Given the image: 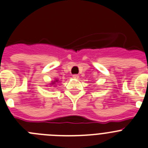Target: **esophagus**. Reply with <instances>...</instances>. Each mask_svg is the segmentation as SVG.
Instances as JSON below:
<instances>
[{"instance_id": "obj_1", "label": "esophagus", "mask_w": 148, "mask_h": 148, "mask_svg": "<svg viewBox=\"0 0 148 148\" xmlns=\"http://www.w3.org/2000/svg\"><path fill=\"white\" fill-rule=\"evenodd\" d=\"M73 78H75V79H78V78H79V75H76V74H75V75H73Z\"/></svg>"}]
</instances>
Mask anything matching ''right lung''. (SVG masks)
Masks as SVG:
<instances>
[{"label": "right lung", "instance_id": "1", "mask_svg": "<svg viewBox=\"0 0 148 148\" xmlns=\"http://www.w3.org/2000/svg\"><path fill=\"white\" fill-rule=\"evenodd\" d=\"M55 82H57V80H56V82H53V84H55Z\"/></svg>", "mask_w": 148, "mask_h": 148}]
</instances>
